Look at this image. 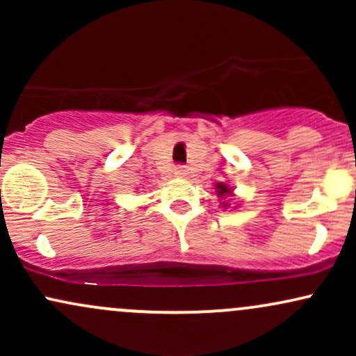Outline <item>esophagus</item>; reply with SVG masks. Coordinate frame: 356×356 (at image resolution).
Segmentation results:
<instances>
[{
    "mask_svg": "<svg viewBox=\"0 0 356 356\" xmlns=\"http://www.w3.org/2000/svg\"><path fill=\"white\" fill-rule=\"evenodd\" d=\"M174 174L179 175V177H184V175H187V167L186 165H177L174 169Z\"/></svg>",
    "mask_w": 356,
    "mask_h": 356,
    "instance_id": "esophagus-1",
    "label": "esophagus"
}]
</instances>
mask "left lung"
<instances>
[{"label": "left lung", "mask_w": 356, "mask_h": 356, "mask_svg": "<svg viewBox=\"0 0 356 356\" xmlns=\"http://www.w3.org/2000/svg\"><path fill=\"white\" fill-rule=\"evenodd\" d=\"M216 189H218V191H216V194H218L219 195V197H226V195H231V187L229 186H227V184H224V182H218V184H216ZM227 206V204H224V207H226Z\"/></svg>", "instance_id": "obj_1"}]
</instances>
